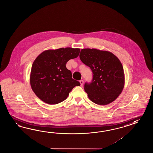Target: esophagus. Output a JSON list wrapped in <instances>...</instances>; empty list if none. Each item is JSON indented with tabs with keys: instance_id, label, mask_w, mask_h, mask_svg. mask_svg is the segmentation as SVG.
Returning <instances> with one entry per match:
<instances>
[{
	"instance_id": "esophagus-1",
	"label": "esophagus",
	"mask_w": 153,
	"mask_h": 153,
	"mask_svg": "<svg viewBox=\"0 0 153 153\" xmlns=\"http://www.w3.org/2000/svg\"><path fill=\"white\" fill-rule=\"evenodd\" d=\"M79 83H80V84H81V86H83V83H84V81H83V80H80L79 81Z\"/></svg>"
}]
</instances>
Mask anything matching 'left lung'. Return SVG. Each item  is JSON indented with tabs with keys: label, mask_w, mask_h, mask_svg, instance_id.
<instances>
[{
	"label": "left lung",
	"mask_w": 153,
	"mask_h": 153,
	"mask_svg": "<svg viewBox=\"0 0 153 153\" xmlns=\"http://www.w3.org/2000/svg\"><path fill=\"white\" fill-rule=\"evenodd\" d=\"M79 58L93 72L92 82L84 89L90 100L107 105L116 100L122 92L125 77L122 64L112 52L96 49H83Z\"/></svg>",
	"instance_id": "1"
}]
</instances>
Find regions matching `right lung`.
I'll list each match as a JSON object with an SVG mask.
<instances>
[{
	"label": "right lung",
	"mask_w": 153,
	"mask_h": 153,
	"mask_svg": "<svg viewBox=\"0 0 153 153\" xmlns=\"http://www.w3.org/2000/svg\"><path fill=\"white\" fill-rule=\"evenodd\" d=\"M78 48L48 50L37 56L33 63L30 82L35 94L41 101L56 104L65 101L80 83L72 78L66 64L79 55Z\"/></svg>",
	"instance_id": "obj_1"
}]
</instances>
